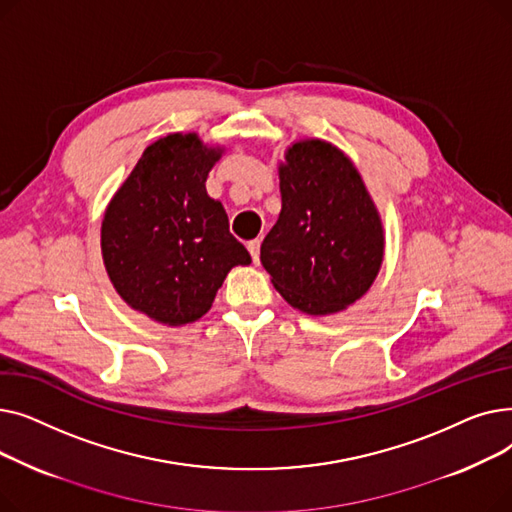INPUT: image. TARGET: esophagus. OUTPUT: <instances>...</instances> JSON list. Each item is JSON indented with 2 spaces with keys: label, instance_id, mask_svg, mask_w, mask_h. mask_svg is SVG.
Instances as JSON below:
<instances>
[{
  "label": "esophagus",
  "instance_id": "esophagus-1",
  "mask_svg": "<svg viewBox=\"0 0 512 512\" xmlns=\"http://www.w3.org/2000/svg\"><path fill=\"white\" fill-rule=\"evenodd\" d=\"M259 247H261V240H259V238L247 242V249H249V253H251V257H253L255 263H259Z\"/></svg>",
  "mask_w": 512,
  "mask_h": 512
}]
</instances>
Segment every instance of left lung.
<instances>
[{"label": "left lung", "mask_w": 512, "mask_h": 512, "mask_svg": "<svg viewBox=\"0 0 512 512\" xmlns=\"http://www.w3.org/2000/svg\"><path fill=\"white\" fill-rule=\"evenodd\" d=\"M278 176L282 211L261 245L265 272L294 309L344 311L380 274V211L351 157L324 139L294 141Z\"/></svg>", "instance_id": "left-lung-1"}]
</instances>
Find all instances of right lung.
Here are the masks:
<instances>
[{
	"label": "right lung",
	"mask_w": 512,
	"mask_h": 512,
	"mask_svg": "<svg viewBox=\"0 0 512 512\" xmlns=\"http://www.w3.org/2000/svg\"><path fill=\"white\" fill-rule=\"evenodd\" d=\"M224 153L197 132L151 143L107 203L101 255L122 301L164 326L201 319L236 265L251 255L228 230L205 182Z\"/></svg>",
	"instance_id": "1"
}]
</instances>
